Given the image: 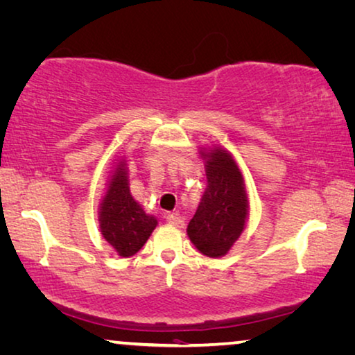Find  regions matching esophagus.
<instances>
[{"mask_svg":"<svg viewBox=\"0 0 355 355\" xmlns=\"http://www.w3.org/2000/svg\"><path fill=\"white\" fill-rule=\"evenodd\" d=\"M166 222L170 223V225H174L178 228H182L184 227V219L179 214H168L166 216Z\"/></svg>","mask_w":355,"mask_h":355,"instance_id":"obj_1","label":"esophagus"}]
</instances>
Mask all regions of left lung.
I'll return each mask as SVG.
<instances>
[{"label": "left lung", "instance_id": "obj_1", "mask_svg": "<svg viewBox=\"0 0 355 355\" xmlns=\"http://www.w3.org/2000/svg\"><path fill=\"white\" fill-rule=\"evenodd\" d=\"M208 185L187 225V236L201 254L220 259L230 252L246 228L249 201L244 176L234 157L222 146L200 149Z\"/></svg>", "mask_w": 355, "mask_h": 355}]
</instances>
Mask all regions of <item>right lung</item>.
Returning a JSON list of instances; mask_svg holds the SVG:
<instances>
[{
  "label": "right lung",
  "mask_w": 355,
  "mask_h": 355,
  "mask_svg": "<svg viewBox=\"0 0 355 355\" xmlns=\"http://www.w3.org/2000/svg\"><path fill=\"white\" fill-rule=\"evenodd\" d=\"M98 222L103 238L123 259L139 252L159 223L130 192L127 157L119 159L109 174L106 192L98 208Z\"/></svg>",
  "instance_id": "add662e5"
}]
</instances>
